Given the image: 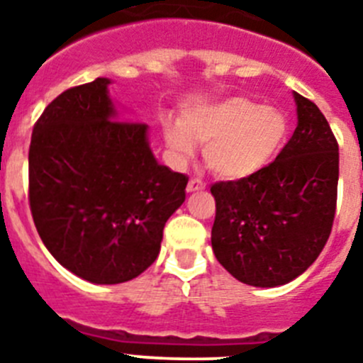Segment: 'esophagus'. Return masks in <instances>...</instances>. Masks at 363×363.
<instances>
[{"instance_id": "obj_1", "label": "esophagus", "mask_w": 363, "mask_h": 363, "mask_svg": "<svg viewBox=\"0 0 363 363\" xmlns=\"http://www.w3.org/2000/svg\"><path fill=\"white\" fill-rule=\"evenodd\" d=\"M203 189H205V184L200 178H192L187 185L189 192H198V191H203Z\"/></svg>"}]
</instances>
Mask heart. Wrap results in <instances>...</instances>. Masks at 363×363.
Returning a JSON list of instances; mask_svg holds the SVG:
<instances>
[{"label": "heart", "mask_w": 363, "mask_h": 363, "mask_svg": "<svg viewBox=\"0 0 363 363\" xmlns=\"http://www.w3.org/2000/svg\"><path fill=\"white\" fill-rule=\"evenodd\" d=\"M165 143L179 160L205 145V162L225 179H243L272 163L284 149L289 121L280 108L251 99L227 98L191 107L165 123Z\"/></svg>", "instance_id": "obj_1"}]
</instances>
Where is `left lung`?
Returning a JSON list of instances; mask_svg holds the SVG:
<instances>
[{
    "label": "left lung",
    "mask_w": 363,
    "mask_h": 363,
    "mask_svg": "<svg viewBox=\"0 0 363 363\" xmlns=\"http://www.w3.org/2000/svg\"><path fill=\"white\" fill-rule=\"evenodd\" d=\"M298 123L277 160L211 187L214 256L242 284L278 287L313 265L331 234L338 143L320 108L293 92Z\"/></svg>",
    "instance_id": "obj_1"
}]
</instances>
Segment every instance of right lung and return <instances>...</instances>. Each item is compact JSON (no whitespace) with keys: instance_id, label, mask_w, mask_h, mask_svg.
Listing matches in <instances>:
<instances>
[{"instance_id":"1","label":"right lung","mask_w":363,"mask_h":363,"mask_svg":"<svg viewBox=\"0 0 363 363\" xmlns=\"http://www.w3.org/2000/svg\"><path fill=\"white\" fill-rule=\"evenodd\" d=\"M108 78L45 108L28 150V200L50 255L91 284H123L158 258L189 178L156 160L149 125L123 121Z\"/></svg>"}]
</instances>
